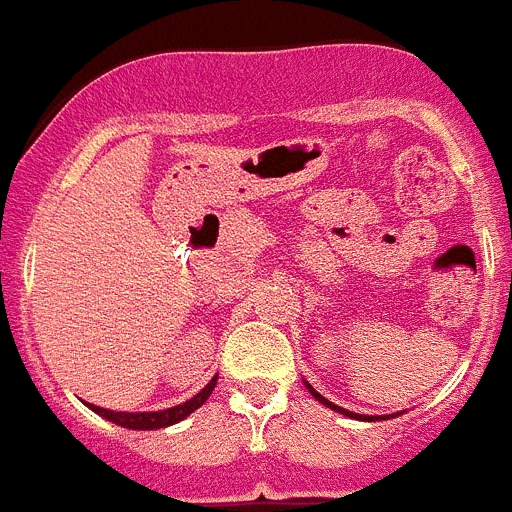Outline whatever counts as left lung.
<instances>
[{
  "instance_id": "8db88e82",
  "label": "left lung",
  "mask_w": 512,
  "mask_h": 512,
  "mask_svg": "<svg viewBox=\"0 0 512 512\" xmlns=\"http://www.w3.org/2000/svg\"><path fill=\"white\" fill-rule=\"evenodd\" d=\"M307 388H309V393H312V396L317 398V401H320V403H325L327 409L337 411V414H345V416H350V419H363V421H365V419H368V421H375V419H388V416H363V414H353V411H348V409H340V406H335V403H332V401H327V398H325V396H320V393L314 391V388L309 386V383H307Z\"/></svg>"
}]
</instances>
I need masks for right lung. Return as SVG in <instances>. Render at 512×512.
<instances>
[{"mask_svg":"<svg viewBox=\"0 0 512 512\" xmlns=\"http://www.w3.org/2000/svg\"><path fill=\"white\" fill-rule=\"evenodd\" d=\"M215 381H218V375H215L213 381L208 383V386L203 388V391L198 393V396H192L190 401L180 403V406H172V409L167 411H144V414H124V411H109V409H101V406H91V411H96L98 416H103V419L114 421V424L124 426V429H164V426H172L177 424V421H182L185 416H190L192 411L200 409L205 401H208V396L213 393L215 388Z\"/></svg>","mask_w":512,"mask_h":512,"instance_id":"add662e5","label":"right lung"}]
</instances>
